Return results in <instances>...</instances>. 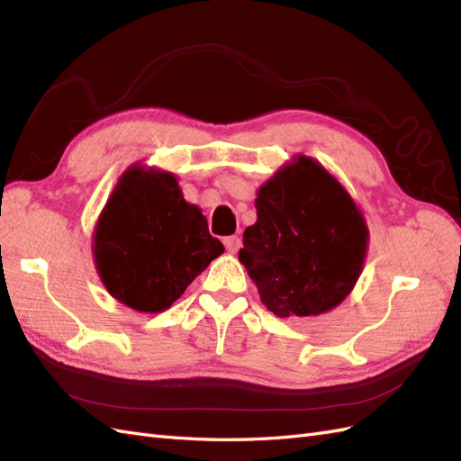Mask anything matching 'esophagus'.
<instances>
[{"mask_svg":"<svg viewBox=\"0 0 461 461\" xmlns=\"http://www.w3.org/2000/svg\"><path fill=\"white\" fill-rule=\"evenodd\" d=\"M222 244H225L227 252L236 254V252H239V249H240V246H242V240L239 239V236H227V239L222 240Z\"/></svg>","mask_w":461,"mask_h":461,"instance_id":"obj_1","label":"esophagus"}]
</instances>
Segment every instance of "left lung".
<instances>
[{"instance_id": "1", "label": "left lung", "mask_w": 461, "mask_h": 461, "mask_svg": "<svg viewBox=\"0 0 461 461\" xmlns=\"http://www.w3.org/2000/svg\"><path fill=\"white\" fill-rule=\"evenodd\" d=\"M239 259L276 317H315L337 308L364 269L369 229L348 190L323 165L298 156L256 198Z\"/></svg>"}]
</instances>
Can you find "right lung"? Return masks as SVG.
Masks as SVG:
<instances>
[{"instance_id":"add662e5","label":"right lung","mask_w":461,"mask_h":461,"mask_svg":"<svg viewBox=\"0 0 461 461\" xmlns=\"http://www.w3.org/2000/svg\"><path fill=\"white\" fill-rule=\"evenodd\" d=\"M92 252L111 296L136 312L159 313L225 248L173 173L134 163L97 217Z\"/></svg>"}]
</instances>
